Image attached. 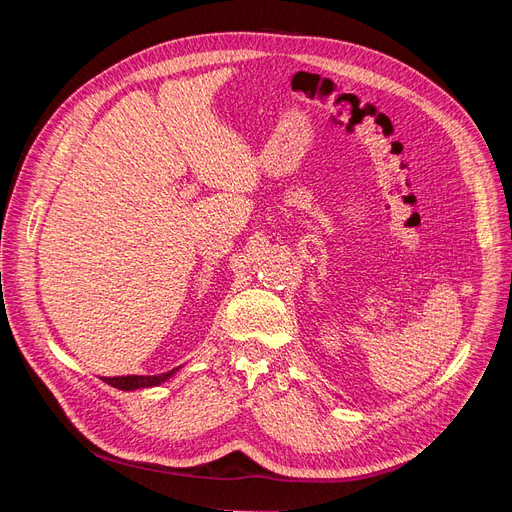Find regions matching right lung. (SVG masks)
<instances>
[{
  "instance_id": "right-lung-1",
  "label": "right lung",
  "mask_w": 512,
  "mask_h": 512,
  "mask_svg": "<svg viewBox=\"0 0 512 512\" xmlns=\"http://www.w3.org/2000/svg\"><path fill=\"white\" fill-rule=\"evenodd\" d=\"M181 367H175L166 371V374L160 376H117V378H102L106 384L115 386L119 391H136V389H151V386H158L166 380L173 378Z\"/></svg>"
}]
</instances>
